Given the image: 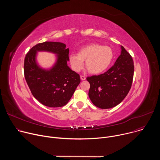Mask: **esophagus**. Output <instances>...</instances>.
Wrapping results in <instances>:
<instances>
[{
	"label": "esophagus",
	"instance_id": "esophagus-1",
	"mask_svg": "<svg viewBox=\"0 0 160 160\" xmlns=\"http://www.w3.org/2000/svg\"><path fill=\"white\" fill-rule=\"evenodd\" d=\"M80 78L82 80H85L86 79V77L85 76H83V75H80Z\"/></svg>",
	"mask_w": 160,
	"mask_h": 160
}]
</instances>
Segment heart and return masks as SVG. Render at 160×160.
<instances>
[{
    "instance_id": "1",
    "label": "heart",
    "mask_w": 160,
    "mask_h": 160,
    "mask_svg": "<svg viewBox=\"0 0 160 160\" xmlns=\"http://www.w3.org/2000/svg\"><path fill=\"white\" fill-rule=\"evenodd\" d=\"M113 58L114 52L110 47L98 43L87 45L78 51V54L72 53L69 56L71 66L75 71H80L86 60V67L92 74H99L104 72Z\"/></svg>"
}]
</instances>
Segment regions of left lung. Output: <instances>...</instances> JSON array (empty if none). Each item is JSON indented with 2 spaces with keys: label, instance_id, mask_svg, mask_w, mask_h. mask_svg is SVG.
Here are the masks:
<instances>
[{
  "label": "left lung",
  "instance_id": "1",
  "mask_svg": "<svg viewBox=\"0 0 160 160\" xmlns=\"http://www.w3.org/2000/svg\"><path fill=\"white\" fill-rule=\"evenodd\" d=\"M121 54L106 72L87 78L90 87L88 96L101 109H109L119 104L131 88L134 72L132 58L121 46Z\"/></svg>",
  "mask_w": 160,
  "mask_h": 160
}]
</instances>
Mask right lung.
<instances>
[{
  "label": "right lung",
  "mask_w": 160,
  "mask_h": 160,
  "mask_svg": "<svg viewBox=\"0 0 160 160\" xmlns=\"http://www.w3.org/2000/svg\"><path fill=\"white\" fill-rule=\"evenodd\" d=\"M57 55L55 64L49 69L40 67L36 61L38 52ZM69 49L61 42H45L33 46L27 54L24 73L34 98L43 105L58 108L66 105L80 83V75L68 66Z\"/></svg>",
  "instance_id": "1"
}]
</instances>
